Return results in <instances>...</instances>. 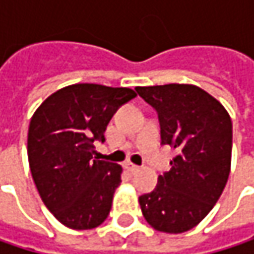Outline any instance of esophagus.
<instances>
[{"label": "esophagus", "instance_id": "34e87169", "mask_svg": "<svg viewBox=\"0 0 254 254\" xmlns=\"http://www.w3.org/2000/svg\"><path fill=\"white\" fill-rule=\"evenodd\" d=\"M125 169H127L129 174H136L139 171V166H136V165H133L130 162H127L125 163Z\"/></svg>", "mask_w": 254, "mask_h": 254}]
</instances>
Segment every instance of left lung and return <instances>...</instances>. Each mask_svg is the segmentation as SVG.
<instances>
[{"mask_svg":"<svg viewBox=\"0 0 254 254\" xmlns=\"http://www.w3.org/2000/svg\"><path fill=\"white\" fill-rule=\"evenodd\" d=\"M156 109L162 144L178 150L171 171L139 197L141 212L154 229L181 234L198 225L219 200L231 171L232 122L225 107L195 85L136 86Z\"/></svg>","mask_w":254,"mask_h":254,"instance_id":"1","label":"left lung"}]
</instances>
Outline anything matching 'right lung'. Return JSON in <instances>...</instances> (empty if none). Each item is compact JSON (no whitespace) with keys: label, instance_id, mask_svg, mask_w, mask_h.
Returning <instances> with one entry per match:
<instances>
[{"label":"right lung","instance_id":"1","mask_svg":"<svg viewBox=\"0 0 254 254\" xmlns=\"http://www.w3.org/2000/svg\"><path fill=\"white\" fill-rule=\"evenodd\" d=\"M130 88L75 83L51 94L33 113L27 132L29 168L38 192L64 227L92 229L110 213L122 166L94 157V141L118 109L135 98Z\"/></svg>","mask_w":254,"mask_h":254}]
</instances>
